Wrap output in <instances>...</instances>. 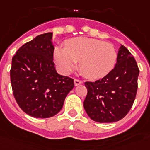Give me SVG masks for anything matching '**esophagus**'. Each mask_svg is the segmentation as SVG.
Instances as JSON below:
<instances>
[{
  "label": "esophagus",
  "mask_w": 150,
  "mask_h": 150,
  "mask_svg": "<svg viewBox=\"0 0 150 150\" xmlns=\"http://www.w3.org/2000/svg\"><path fill=\"white\" fill-rule=\"evenodd\" d=\"M81 84H82V81H81V80H79V79L74 80V85H75V86H79V85H81Z\"/></svg>",
  "instance_id": "esophagus-1"
}]
</instances>
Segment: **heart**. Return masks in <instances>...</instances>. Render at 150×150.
I'll use <instances>...</instances> for the list:
<instances>
[{
    "label": "heart",
    "mask_w": 150,
    "mask_h": 150,
    "mask_svg": "<svg viewBox=\"0 0 150 150\" xmlns=\"http://www.w3.org/2000/svg\"><path fill=\"white\" fill-rule=\"evenodd\" d=\"M117 57L112 44L88 38L68 40L65 48L57 47L54 51V61L63 74H69L80 62L81 74L90 79H98L111 72Z\"/></svg>",
    "instance_id": "b5f03b06"
}]
</instances>
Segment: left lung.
<instances>
[{"label": "left lung", "mask_w": 150, "mask_h": 150, "mask_svg": "<svg viewBox=\"0 0 150 150\" xmlns=\"http://www.w3.org/2000/svg\"><path fill=\"white\" fill-rule=\"evenodd\" d=\"M139 69L131 52L121 45L114 69L101 79L86 81L84 108L88 116L100 123L116 122L133 106L137 91Z\"/></svg>", "instance_id": "left-lung-1"}]
</instances>
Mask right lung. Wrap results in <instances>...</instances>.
<instances>
[{"mask_svg": "<svg viewBox=\"0 0 150 150\" xmlns=\"http://www.w3.org/2000/svg\"><path fill=\"white\" fill-rule=\"evenodd\" d=\"M52 36L47 33L36 37L12 59L10 80L15 100L25 113L38 118L57 114L74 87L73 78L56 71Z\"/></svg>", "mask_w": 150, "mask_h": 150, "instance_id": "1", "label": "right lung"}]
</instances>
